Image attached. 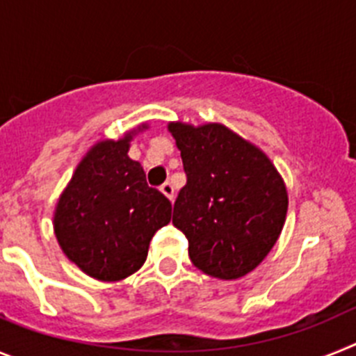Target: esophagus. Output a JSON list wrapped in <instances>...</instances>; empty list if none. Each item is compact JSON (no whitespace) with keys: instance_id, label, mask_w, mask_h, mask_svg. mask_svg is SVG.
<instances>
[{"instance_id":"1","label":"esophagus","mask_w":356,"mask_h":356,"mask_svg":"<svg viewBox=\"0 0 356 356\" xmlns=\"http://www.w3.org/2000/svg\"><path fill=\"white\" fill-rule=\"evenodd\" d=\"M160 191H162L163 193V196L165 197H169V200H175V187H172V184L171 181H165V184L162 185V187H160Z\"/></svg>"}]
</instances>
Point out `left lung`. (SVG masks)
I'll return each instance as SVG.
<instances>
[{"mask_svg": "<svg viewBox=\"0 0 356 356\" xmlns=\"http://www.w3.org/2000/svg\"><path fill=\"white\" fill-rule=\"evenodd\" d=\"M168 130L187 175L172 225L187 237L191 262L212 278H242L262 264L284 229V178L259 146L221 122L172 121Z\"/></svg>", "mask_w": 356, "mask_h": 356, "instance_id": "obj_1", "label": "left lung"}]
</instances>
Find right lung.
I'll use <instances>...</instances> for the list:
<instances>
[{"label": "right lung", "instance_id": "right-lung-1", "mask_svg": "<svg viewBox=\"0 0 356 356\" xmlns=\"http://www.w3.org/2000/svg\"><path fill=\"white\" fill-rule=\"evenodd\" d=\"M143 122L121 139L89 147L62 191L53 229L64 254L87 276L119 282L146 262L151 237L171 221V203L151 188L139 162L128 156Z\"/></svg>", "mask_w": 356, "mask_h": 356}]
</instances>
